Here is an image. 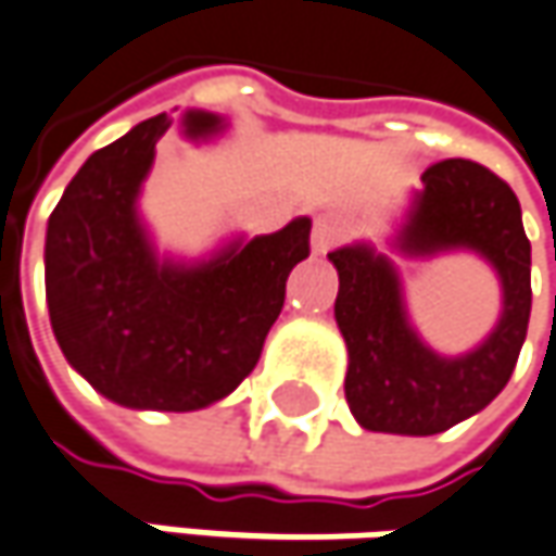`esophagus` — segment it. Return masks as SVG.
Masks as SVG:
<instances>
[{
    "mask_svg": "<svg viewBox=\"0 0 556 556\" xmlns=\"http://www.w3.org/2000/svg\"><path fill=\"white\" fill-rule=\"evenodd\" d=\"M345 232H349V226H345L340 216L320 213V216L314 219V229H311V248H314L317 254H327L330 248H337L343 242Z\"/></svg>",
    "mask_w": 556,
    "mask_h": 556,
    "instance_id": "34e87169",
    "label": "esophagus"
}]
</instances>
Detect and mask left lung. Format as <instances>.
I'll return each mask as SVG.
<instances>
[{"instance_id": "1", "label": "left lung", "mask_w": 556, "mask_h": 556, "mask_svg": "<svg viewBox=\"0 0 556 556\" xmlns=\"http://www.w3.org/2000/svg\"><path fill=\"white\" fill-rule=\"evenodd\" d=\"M421 181L396 248L415 257L466 248L497 270L504 311L478 349L443 358L421 343L406 317L396 267L371 245L327 254L340 274L333 311L349 349L345 403L362 428L412 438L441 434L504 390L532 311V245L513 188L472 160H441Z\"/></svg>"}]
</instances>
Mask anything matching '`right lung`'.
I'll use <instances>...</instances> for the list:
<instances>
[{
	"mask_svg": "<svg viewBox=\"0 0 556 556\" xmlns=\"http://www.w3.org/2000/svg\"><path fill=\"white\" fill-rule=\"evenodd\" d=\"M169 115H153L87 156L47 226V305L55 343L93 390L128 408L194 412L245 380L311 254V219L232 242L213 261H160L138 219V191ZM188 138L223 128L185 113Z\"/></svg>",
	"mask_w": 556,
	"mask_h": 556,
	"instance_id": "right-lung-1",
	"label": "right lung"
}]
</instances>
